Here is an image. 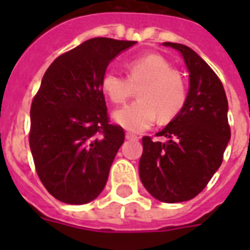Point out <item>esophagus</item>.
I'll return each mask as SVG.
<instances>
[{
	"instance_id": "esophagus-1",
	"label": "esophagus",
	"mask_w": 250,
	"mask_h": 250,
	"mask_svg": "<svg viewBox=\"0 0 250 250\" xmlns=\"http://www.w3.org/2000/svg\"><path fill=\"white\" fill-rule=\"evenodd\" d=\"M125 139L127 140H139V136H136V135H133L131 132H127L125 133Z\"/></svg>"
}]
</instances>
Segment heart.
<instances>
[{"mask_svg":"<svg viewBox=\"0 0 250 250\" xmlns=\"http://www.w3.org/2000/svg\"><path fill=\"white\" fill-rule=\"evenodd\" d=\"M127 78L107 70L101 78L104 93L114 102L123 104L139 88V101L114 114L118 125L140 132L152 127L157 117L161 123L174 119L187 102V83L178 70L160 54H146L127 64Z\"/></svg>","mask_w":250,"mask_h":250,"instance_id":"heart-1","label":"heart"}]
</instances>
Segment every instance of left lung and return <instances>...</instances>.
Segmentation results:
<instances>
[{
	"label": "left lung",
	"mask_w": 250,
	"mask_h": 250,
	"mask_svg": "<svg viewBox=\"0 0 250 250\" xmlns=\"http://www.w3.org/2000/svg\"><path fill=\"white\" fill-rule=\"evenodd\" d=\"M166 46L182 53L189 71V92L183 110L157 137H143L139 164L141 183L153 197L167 204L196 197L208 186L223 161L231 137L229 102L221 79L190 48Z\"/></svg>",
	"instance_id": "8db88e82"
}]
</instances>
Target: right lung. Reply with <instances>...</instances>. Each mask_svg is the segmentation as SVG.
<instances>
[{
  "label": "right lung",
  "mask_w": 250,
  "mask_h": 250,
  "mask_svg": "<svg viewBox=\"0 0 250 250\" xmlns=\"http://www.w3.org/2000/svg\"><path fill=\"white\" fill-rule=\"evenodd\" d=\"M133 44L94 37L57 57L44 74L31 105L29 146L41 183L60 201L86 204L107 182L125 131L110 123L101 78Z\"/></svg>",
  "instance_id": "1"
}]
</instances>
